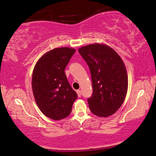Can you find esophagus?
Wrapping results in <instances>:
<instances>
[{"instance_id":"34e87169","label":"esophagus","mask_w":156,"mask_h":156,"mask_svg":"<svg viewBox=\"0 0 156 156\" xmlns=\"http://www.w3.org/2000/svg\"><path fill=\"white\" fill-rule=\"evenodd\" d=\"M76 93H77L78 97L80 98L81 97V90H76Z\"/></svg>"}]
</instances>
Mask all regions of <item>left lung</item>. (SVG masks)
<instances>
[{
    "mask_svg": "<svg viewBox=\"0 0 156 156\" xmlns=\"http://www.w3.org/2000/svg\"><path fill=\"white\" fill-rule=\"evenodd\" d=\"M78 52L89 67L93 93L88 98L89 109L99 117L112 115L126 98L127 74L122 59L111 48L93 44Z\"/></svg>",
    "mask_w": 156,
    "mask_h": 156,
    "instance_id": "1",
    "label": "left lung"
}]
</instances>
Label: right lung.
<instances>
[{"label":"right lung","mask_w":156,"mask_h":156,"mask_svg":"<svg viewBox=\"0 0 156 156\" xmlns=\"http://www.w3.org/2000/svg\"><path fill=\"white\" fill-rule=\"evenodd\" d=\"M75 52L66 47L53 49L41 56L33 70L32 88L36 103L42 113L53 120L68 117L78 98L65 73Z\"/></svg>","instance_id":"right-lung-1"}]
</instances>
